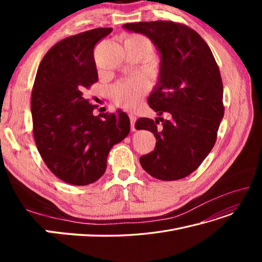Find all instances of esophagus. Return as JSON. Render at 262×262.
<instances>
[{
    "label": "esophagus",
    "instance_id": "1",
    "mask_svg": "<svg viewBox=\"0 0 262 262\" xmlns=\"http://www.w3.org/2000/svg\"><path fill=\"white\" fill-rule=\"evenodd\" d=\"M129 118H130V122H131V130L134 131L136 130V126H134V123H136V116L133 114H129Z\"/></svg>",
    "mask_w": 262,
    "mask_h": 262
}]
</instances>
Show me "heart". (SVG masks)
<instances>
[{
    "instance_id": "obj_1",
    "label": "heart",
    "mask_w": 262,
    "mask_h": 262,
    "mask_svg": "<svg viewBox=\"0 0 262 262\" xmlns=\"http://www.w3.org/2000/svg\"><path fill=\"white\" fill-rule=\"evenodd\" d=\"M129 38L139 39V40L145 41L150 45L146 38L140 35H132ZM146 83L141 77H131L129 80L116 84L113 87L112 94L113 98L118 106L124 109H133L138 106L141 97L146 93Z\"/></svg>"
}]
</instances>
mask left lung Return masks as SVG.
<instances>
[{
	"label": "left lung",
	"mask_w": 262,
	"mask_h": 262,
	"mask_svg": "<svg viewBox=\"0 0 262 262\" xmlns=\"http://www.w3.org/2000/svg\"><path fill=\"white\" fill-rule=\"evenodd\" d=\"M123 28L148 37L162 58L160 83L147 102L160 116L168 114V120L138 119L136 129L148 130L156 138L154 150L142 155L140 163L156 179L185 178L211 152L224 116L217 63L203 38L184 24L139 21Z\"/></svg>",
	"instance_id": "1"
}]
</instances>
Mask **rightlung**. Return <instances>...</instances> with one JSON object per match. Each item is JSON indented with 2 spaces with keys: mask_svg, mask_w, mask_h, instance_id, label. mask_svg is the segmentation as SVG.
Here are the masks:
<instances>
[{
  "mask_svg": "<svg viewBox=\"0 0 262 262\" xmlns=\"http://www.w3.org/2000/svg\"><path fill=\"white\" fill-rule=\"evenodd\" d=\"M113 28H95L64 38L46 53L31 92V117L37 148L55 176L86 186L107 168L112 147L130 132L129 117L93 114L85 92L98 81L94 48Z\"/></svg>",
  "mask_w": 262,
  "mask_h": 262,
  "instance_id": "1",
  "label": "right lung"
}]
</instances>
